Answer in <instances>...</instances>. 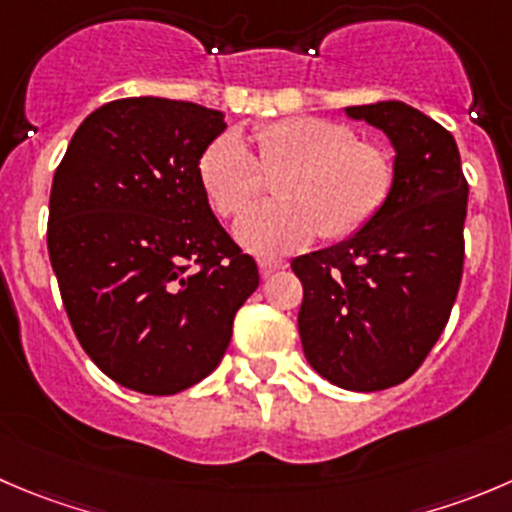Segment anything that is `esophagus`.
<instances>
[{"label":"esophagus","instance_id":"obj_1","mask_svg":"<svg viewBox=\"0 0 512 512\" xmlns=\"http://www.w3.org/2000/svg\"><path fill=\"white\" fill-rule=\"evenodd\" d=\"M257 265H260L262 275H272V272H277V270H285L287 262L285 260H277V257H265V260H260V262H257Z\"/></svg>","mask_w":512,"mask_h":512}]
</instances>
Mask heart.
Segmentation results:
<instances>
[{
  "label": "heart",
  "instance_id": "heart-1",
  "mask_svg": "<svg viewBox=\"0 0 512 512\" xmlns=\"http://www.w3.org/2000/svg\"><path fill=\"white\" fill-rule=\"evenodd\" d=\"M252 140L257 157L240 132L217 135L200 157V182L220 215H237L261 191L262 169L286 170L276 183L283 200L251 208L235 222L237 242L255 255L302 250L320 232L327 240L355 235L393 190V157L335 119L257 124Z\"/></svg>",
  "mask_w": 512,
  "mask_h": 512
}]
</instances>
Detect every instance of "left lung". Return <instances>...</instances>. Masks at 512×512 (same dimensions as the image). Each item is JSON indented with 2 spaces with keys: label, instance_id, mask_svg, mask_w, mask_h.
Listing matches in <instances>:
<instances>
[{
  "label": "left lung",
  "instance_id": "1",
  "mask_svg": "<svg viewBox=\"0 0 512 512\" xmlns=\"http://www.w3.org/2000/svg\"><path fill=\"white\" fill-rule=\"evenodd\" d=\"M388 135L395 180L362 230L292 260L297 315L312 370L345 390L408 380L448 325L463 277L468 182L443 124L405 102L345 107Z\"/></svg>",
  "mask_w": 512,
  "mask_h": 512
}]
</instances>
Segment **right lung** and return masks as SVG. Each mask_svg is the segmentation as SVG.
Listing matches in <instances>:
<instances>
[{
    "mask_svg": "<svg viewBox=\"0 0 512 512\" xmlns=\"http://www.w3.org/2000/svg\"><path fill=\"white\" fill-rule=\"evenodd\" d=\"M225 114L114 99L74 132L52 180L47 247L72 330L122 388L175 395L220 365L257 265L200 182Z\"/></svg>",
    "mask_w": 512,
    "mask_h": 512,
    "instance_id": "1",
    "label": "right lung"
}]
</instances>
